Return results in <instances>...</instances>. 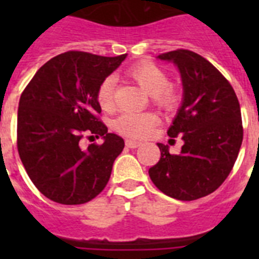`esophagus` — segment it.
Returning <instances> with one entry per match:
<instances>
[{"label": "esophagus", "mask_w": 259, "mask_h": 259, "mask_svg": "<svg viewBox=\"0 0 259 259\" xmlns=\"http://www.w3.org/2000/svg\"><path fill=\"white\" fill-rule=\"evenodd\" d=\"M126 146H127V148H132V149H134V148L141 146V142L133 141V140H126Z\"/></svg>", "instance_id": "obj_1"}]
</instances>
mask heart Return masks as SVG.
Masks as SVG:
<instances>
[{"label":"heart","instance_id":"1","mask_svg":"<svg viewBox=\"0 0 259 259\" xmlns=\"http://www.w3.org/2000/svg\"><path fill=\"white\" fill-rule=\"evenodd\" d=\"M129 76L152 95L153 103L165 111H173L180 103V94L169 84V76L154 63L141 62L127 71ZM114 76H107L101 82L97 91V101L105 111L114 107ZM158 118L153 113H123L114 121V130L130 138H142L157 125Z\"/></svg>","mask_w":259,"mask_h":259}]
</instances>
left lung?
<instances>
[{
	"label": "left lung",
	"mask_w": 259,
	"mask_h": 259,
	"mask_svg": "<svg viewBox=\"0 0 259 259\" xmlns=\"http://www.w3.org/2000/svg\"><path fill=\"white\" fill-rule=\"evenodd\" d=\"M180 71L184 98L168 136L184 141L179 154L157 144L160 161L149 169L153 184L177 200H196L227 179L243 140L241 106L230 82L200 55L176 50L158 55Z\"/></svg>",
	"instance_id": "obj_1"
}]
</instances>
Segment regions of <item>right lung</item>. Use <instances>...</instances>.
<instances>
[{
	"label": "right lung",
	"instance_id": "obj_1",
	"mask_svg": "<svg viewBox=\"0 0 259 259\" xmlns=\"http://www.w3.org/2000/svg\"><path fill=\"white\" fill-rule=\"evenodd\" d=\"M125 58L68 51L40 67L22 91L17 113L18 154L32 183L52 201L83 204L109 183L114 160L125 142L107 133L98 117L97 91ZM90 134L103 137L104 144L82 150L80 140Z\"/></svg>",
	"mask_w": 259,
	"mask_h": 259
}]
</instances>
